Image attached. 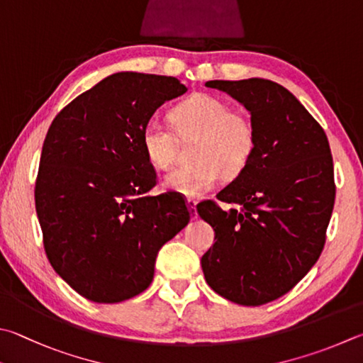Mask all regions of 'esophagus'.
I'll return each mask as SVG.
<instances>
[{
    "label": "esophagus",
    "instance_id": "1",
    "mask_svg": "<svg viewBox=\"0 0 363 363\" xmlns=\"http://www.w3.org/2000/svg\"><path fill=\"white\" fill-rule=\"evenodd\" d=\"M187 206L190 209V216H192V219H196V200L189 199L187 200Z\"/></svg>",
    "mask_w": 363,
    "mask_h": 363
}]
</instances>
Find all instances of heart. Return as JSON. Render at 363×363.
<instances>
[{"mask_svg": "<svg viewBox=\"0 0 363 363\" xmlns=\"http://www.w3.org/2000/svg\"><path fill=\"white\" fill-rule=\"evenodd\" d=\"M171 128L150 118L141 130V147L157 168L173 164L179 141L196 140L190 146L194 162L164 176V189L186 199H201L214 189L223 173L240 176L252 160L257 130L250 116L219 96L196 94L171 109Z\"/></svg>", "mask_w": 363, "mask_h": 363, "instance_id": "1", "label": "heart"}]
</instances>
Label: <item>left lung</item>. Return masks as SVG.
Returning <instances> with one entry per match:
<instances>
[{"label": "left lung", "instance_id": "left-lung-1", "mask_svg": "<svg viewBox=\"0 0 363 363\" xmlns=\"http://www.w3.org/2000/svg\"><path fill=\"white\" fill-rule=\"evenodd\" d=\"M250 113L257 147L249 167L220 190L223 211L203 201L196 211L216 232L201 257L214 292L259 306L298 284L320 257L335 204V176L324 128L282 85L268 79L209 81Z\"/></svg>", "mask_w": 363, "mask_h": 363}]
</instances>
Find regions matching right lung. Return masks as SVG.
<instances>
[{
    "label": "right lung",
    "instance_id": "obj_1",
    "mask_svg": "<svg viewBox=\"0 0 363 363\" xmlns=\"http://www.w3.org/2000/svg\"><path fill=\"white\" fill-rule=\"evenodd\" d=\"M176 77L117 72L52 121L35 182L45 255L87 300L118 303L146 291L164 242L190 220L179 194L150 196L157 173L141 130L186 94Z\"/></svg>",
    "mask_w": 363,
    "mask_h": 363
}]
</instances>
